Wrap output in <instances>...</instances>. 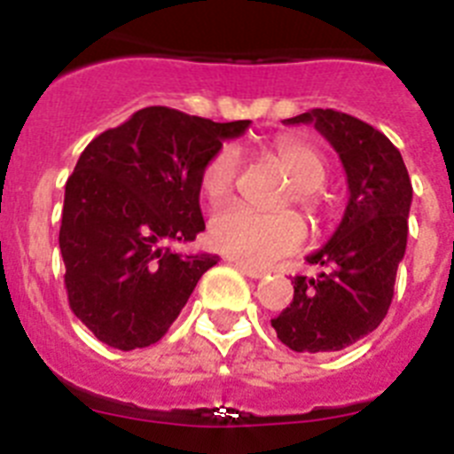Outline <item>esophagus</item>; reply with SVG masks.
Listing matches in <instances>:
<instances>
[{"mask_svg":"<svg viewBox=\"0 0 454 454\" xmlns=\"http://www.w3.org/2000/svg\"><path fill=\"white\" fill-rule=\"evenodd\" d=\"M234 266L239 268L240 272H243V275H247V277H252V279H262L263 275H266V270H262V268H254V266H247L246 262H239V259H236L234 262Z\"/></svg>","mask_w":454,"mask_h":454,"instance_id":"34e87169","label":"esophagus"}]
</instances>
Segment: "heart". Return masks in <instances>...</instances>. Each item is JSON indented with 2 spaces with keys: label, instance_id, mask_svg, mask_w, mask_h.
Listing matches in <instances>:
<instances>
[{
  "label": "heart",
  "instance_id": "heart-1",
  "mask_svg": "<svg viewBox=\"0 0 454 454\" xmlns=\"http://www.w3.org/2000/svg\"><path fill=\"white\" fill-rule=\"evenodd\" d=\"M268 154L275 159L282 170L291 177L284 207L298 204L311 220H320L325 211V200L318 188L327 177V163L314 145L300 138L282 136L270 143ZM240 172V159L234 145H223L207 161L200 186L208 200L227 198L236 186ZM208 236L215 250L236 256L240 262L268 266V263L293 254L304 246L307 227L295 211L282 214H256L243 204L223 207L211 218Z\"/></svg>",
  "mask_w": 454,
  "mask_h": 454
}]
</instances>
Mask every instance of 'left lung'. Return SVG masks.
<instances>
[{
    "label": "left lung",
    "mask_w": 454,
    "mask_h": 454,
    "mask_svg": "<svg viewBox=\"0 0 454 454\" xmlns=\"http://www.w3.org/2000/svg\"><path fill=\"white\" fill-rule=\"evenodd\" d=\"M314 124L346 168V214L318 252L316 277H293V302L272 318L277 339L295 352H336L371 334L393 300L407 247L411 182L391 140L355 115L311 108L284 120Z\"/></svg>",
    "instance_id": "left-lung-1"
}]
</instances>
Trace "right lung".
Wrapping results in <instances>:
<instances>
[{"instance_id":"add662e5","label":"right lung","mask_w":454,"mask_h":454,"mask_svg":"<svg viewBox=\"0 0 454 454\" xmlns=\"http://www.w3.org/2000/svg\"><path fill=\"white\" fill-rule=\"evenodd\" d=\"M247 127L250 120L214 122L147 106L82 152L66 184L59 246L70 309L102 343H156L218 263L215 254L184 256L168 243L204 231V166Z\"/></svg>"}]
</instances>
